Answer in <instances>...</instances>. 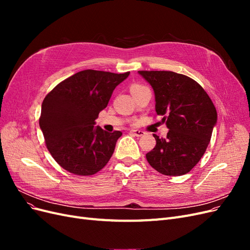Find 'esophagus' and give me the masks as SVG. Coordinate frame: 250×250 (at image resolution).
<instances>
[{
  "mask_svg": "<svg viewBox=\"0 0 250 250\" xmlns=\"http://www.w3.org/2000/svg\"><path fill=\"white\" fill-rule=\"evenodd\" d=\"M130 133L134 134L135 137H143V135L145 134L146 132L143 131V130H130Z\"/></svg>",
  "mask_w": 250,
  "mask_h": 250,
  "instance_id": "34e87169",
  "label": "esophagus"
}]
</instances>
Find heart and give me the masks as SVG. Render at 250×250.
<instances>
[{
  "instance_id": "1",
  "label": "heart",
  "mask_w": 250,
  "mask_h": 250,
  "mask_svg": "<svg viewBox=\"0 0 250 250\" xmlns=\"http://www.w3.org/2000/svg\"><path fill=\"white\" fill-rule=\"evenodd\" d=\"M139 86H142V85H139V84H133V85H131V89H132V88H135V87H139Z\"/></svg>"
}]
</instances>
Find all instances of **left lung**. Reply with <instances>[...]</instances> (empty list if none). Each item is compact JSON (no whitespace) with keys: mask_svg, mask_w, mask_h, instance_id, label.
<instances>
[{"mask_svg":"<svg viewBox=\"0 0 250 250\" xmlns=\"http://www.w3.org/2000/svg\"><path fill=\"white\" fill-rule=\"evenodd\" d=\"M152 86L155 111L169 128L167 138L156 134L155 147L146 154L151 167L164 175L190 172L206 152L217 124L210 98L192 78L170 71H139Z\"/></svg>","mask_w":250,"mask_h":250,"instance_id":"8db88e82","label":"left lung"}]
</instances>
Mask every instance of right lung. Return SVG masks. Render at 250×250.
I'll return each mask as SVG.
<instances>
[{
	"mask_svg": "<svg viewBox=\"0 0 250 250\" xmlns=\"http://www.w3.org/2000/svg\"><path fill=\"white\" fill-rule=\"evenodd\" d=\"M129 74L84 70L60 82L44 98L40 127L60 167L88 176L108 163L122 132L95 127L96 119Z\"/></svg>",
	"mask_w": 250,
	"mask_h": 250,
	"instance_id": "1",
	"label": "right lung"
}]
</instances>
